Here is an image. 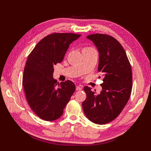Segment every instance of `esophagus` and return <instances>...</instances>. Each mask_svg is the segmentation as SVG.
Here are the masks:
<instances>
[{
	"label": "esophagus",
	"instance_id": "34e87169",
	"mask_svg": "<svg viewBox=\"0 0 151 151\" xmlns=\"http://www.w3.org/2000/svg\"><path fill=\"white\" fill-rule=\"evenodd\" d=\"M76 91H80V90H82V88L80 87V86H76Z\"/></svg>",
	"mask_w": 151,
	"mask_h": 151
}]
</instances>
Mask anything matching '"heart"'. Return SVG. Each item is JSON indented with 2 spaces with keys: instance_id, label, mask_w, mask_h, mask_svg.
<instances>
[{
  "instance_id": "1",
  "label": "heart",
  "mask_w": 151,
  "mask_h": 151,
  "mask_svg": "<svg viewBox=\"0 0 151 151\" xmlns=\"http://www.w3.org/2000/svg\"><path fill=\"white\" fill-rule=\"evenodd\" d=\"M95 49L93 48L92 47H85L84 49H82V52H89V51L91 50H94Z\"/></svg>"
}]
</instances>
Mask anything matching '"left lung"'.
Instances as JSON below:
<instances>
[{
  "label": "left lung",
  "instance_id": "left-lung-1",
  "mask_svg": "<svg viewBox=\"0 0 151 151\" xmlns=\"http://www.w3.org/2000/svg\"><path fill=\"white\" fill-rule=\"evenodd\" d=\"M99 54L98 71L102 75V90L96 93L85 86L86 100L82 108L89 121L104 124L114 120L129 100L132 88L131 65L123 47L114 37L106 34L89 35Z\"/></svg>",
  "mask_w": 151,
  "mask_h": 151
}]
</instances>
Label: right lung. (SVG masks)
Returning a JSON list of instances; mask_svg holds the SVG:
<instances>
[{
  "label": "right lung",
  "instance_id": "obj_1",
  "mask_svg": "<svg viewBox=\"0 0 151 151\" xmlns=\"http://www.w3.org/2000/svg\"><path fill=\"white\" fill-rule=\"evenodd\" d=\"M81 34L53 33L43 38L30 52L22 76V86L30 108L41 119L60 118L75 91L70 81L57 82L54 67L62 62L69 45Z\"/></svg>",
  "mask_w": 151,
  "mask_h": 151
}]
</instances>
